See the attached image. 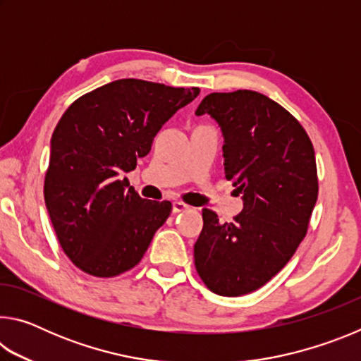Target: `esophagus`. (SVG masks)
Returning <instances> with one entry per match:
<instances>
[{"label": "esophagus", "mask_w": 361, "mask_h": 361, "mask_svg": "<svg viewBox=\"0 0 361 361\" xmlns=\"http://www.w3.org/2000/svg\"><path fill=\"white\" fill-rule=\"evenodd\" d=\"M189 209V205H186L185 202H181V200H175L173 205H172V210L173 213H180V212H185Z\"/></svg>", "instance_id": "esophagus-1"}]
</instances>
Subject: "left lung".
<instances>
[{"label": "left lung", "mask_w": 361, "mask_h": 361, "mask_svg": "<svg viewBox=\"0 0 361 361\" xmlns=\"http://www.w3.org/2000/svg\"><path fill=\"white\" fill-rule=\"evenodd\" d=\"M205 113L221 127L224 175L243 210L219 224L204 209L194 264L213 293L242 296L282 271L307 234L319 195L315 151L295 116L255 90L207 95L195 114Z\"/></svg>", "instance_id": "8db88e82"}]
</instances>
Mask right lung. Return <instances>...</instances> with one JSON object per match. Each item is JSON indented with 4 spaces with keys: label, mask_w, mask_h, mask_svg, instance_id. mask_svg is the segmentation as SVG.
Instances as JSON below:
<instances>
[{
    "label": "right lung",
    "mask_w": 361,
    "mask_h": 361,
    "mask_svg": "<svg viewBox=\"0 0 361 361\" xmlns=\"http://www.w3.org/2000/svg\"><path fill=\"white\" fill-rule=\"evenodd\" d=\"M199 92L118 79L79 97L60 118L44 200L60 247L82 272L116 277L142 261L172 204L142 199L121 175L137 167L161 127Z\"/></svg>",
    "instance_id": "add662e5"
}]
</instances>
